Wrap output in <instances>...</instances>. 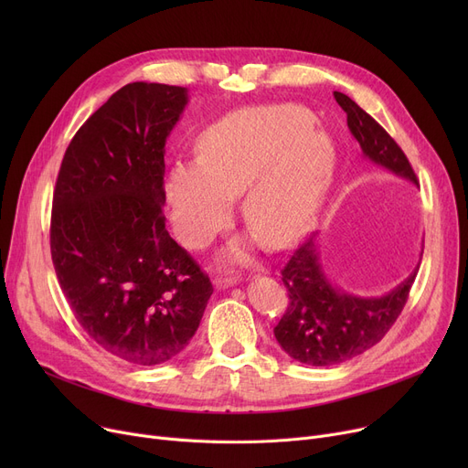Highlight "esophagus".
I'll return each mask as SVG.
<instances>
[{"instance_id":"1","label":"esophagus","mask_w":468,"mask_h":468,"mask_svg":"<svg viewBox=\"0 0 468 468\" xmlns=\"http://www.w3.org/2000/svg\"><path fill=\"white\" fill-rule=\"evenodd\" d=\"M240 281V275L239 273H233V271H228V273H221V275H218L216 277V286H233V284H237Z\"/></svg>"}]
</instances>
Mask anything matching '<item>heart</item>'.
Masks as SVG:
<instances>
[{"mask_svg":"<svg viewBox=\"0 0 468 468\" xmlns=\"http://www.w3.org/2000/svg\"><path fill=\"white\" fill-rule=\"evenodd\" d=\"M334 168V142L313 127L305 108L239 110L201 134L199 157L170 166L166 201L180 239L203 249L229 224L233 195L244 189V221L265 244L279 247L321 210ZM233 250L242 254L240 244Z\"/></svg>","mask_w":468,"mask_h":468,"instance_id":"b5f03b06","label":"heart"}]
</instances>
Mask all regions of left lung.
I'll list each match as a JSON object with an SVG mask.
<instances>
[{
    "instance_id": "1",
    "label": "left lung",
    "mask_w": 468,
    "mask_h": 468,
    "mask_svg": "<svg viewBox=\"0 0 468 468\" xmlns=\"http://www.w3.org/2000/svg\"><path fill=\"white\" fill-rule=\"evenodd\" d=\"M334 98L347 113L349 131L358 140L364 155L417 184L406 154L379 122L347 94L335 90ZM417 269L420 267L381 298L351 296L326 279L318 258L316 233H313L298 244L281 269L290 303L273 330L279 346L293 360L307 366H334L362 355L397 323Z\"/></svg>"
}]
</instances>
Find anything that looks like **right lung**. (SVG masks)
<instances>
[{
	"instance_id": "right-lung-1",
	"label": "right lung",
	"mask_w": 468,
	"mask_h": 468,
	"mask_svg": "<svg viewBox=\"0 0 468 468\" xmlns=\"http://www.w3.org/2000/svg\"><path fill=\"white\" fill-rule=\"evenodd\" d=\"M187 89L129 83L71 138L53 193L51 256L87 335L138 366L180 355L212 282L165 228V142Z\"/></svg>"
}]
</instances>
